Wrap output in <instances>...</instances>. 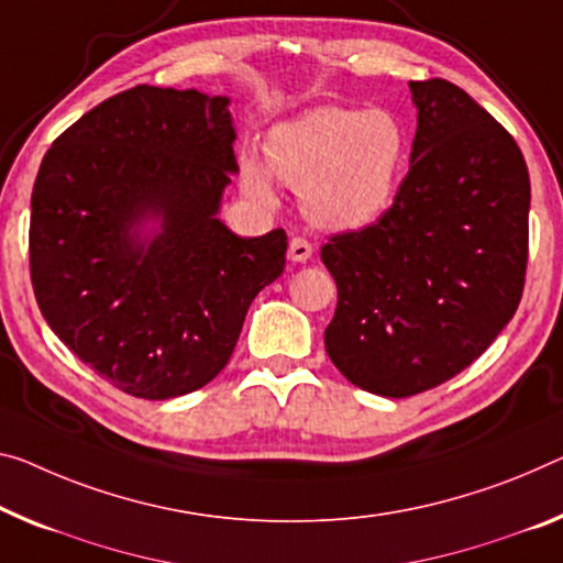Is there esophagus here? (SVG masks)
Here are the masks:
<instances>
[{
  "instance_id": "1",
  "label": "esophagus",
  "mask_w": 563,
  "mask_h": 563,
  "mask_svg": "<svg viewBox=\"0 0 563 563\" xmlns=\"http://www.w3.org/2000/svg\"><path fill=\"white\" fill-rule=\"evenodd\" d=\"M311 256V244L307 239H301V236H294L291 241H289V258L294 264H305L307 258Z\"/></svg>"
}]
</instances>
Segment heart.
Here are the masks:
<instances>
[{"label":"heart","mask_w":563,"mask_h":563,"mask_svg":"<svg viewBox=\"0 0 563 563\" xmlns=\"http://www.w3.org/2000/svg\"><path fill=\"white\" fill-rule=\"evenodd\" d=\"M266 158L299 191L301 211L319 229L357 231L390 209L408 158V131L390 110L319 106L269 133ZM244 191L272 201V173L241 161Z\"/></svg>","instance_id":"heart-1"}]
</instances>
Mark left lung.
Wrapping results in <instances>:
<instances>
[{
	"instance_id": "8db88e82",
	"label": "left lung",
	"mask_w": 563,
	"mask_h": 563,
	"mask_svg": "<svg viewBox=\"0 0 563 563\" xmlns=\"http://www.w3.org/2000/svg\"><path fill=\"white\" fill-rule=\"evenodd\" d=\"M410 170L377 223L334 236L324 330L334 367L372 395L455 377L511 322L529 258L531 184L508 131L448 80L410 82Z\"/></svg>"
}]
</instances>
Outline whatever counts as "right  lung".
Here are the masks:
<instances>
[{"label": "right lung", "mask_w": 563, "mask_h": 563, "mask_svg": "<svg viewBox=\"0 0 563 563\" xmlns=\"http://www.w3.org/2000/svg\"><path fill=\"white\" fill-rule=\"evenodd\" d=\"M227 95L137 85L52 143L32 188L42 317L118 390L168 400L227 367L246 311L287 264V233L219 219L239 173Z\"/></svg>", "instance_id": "1"}]
</instances>
